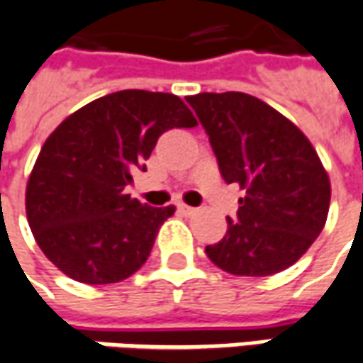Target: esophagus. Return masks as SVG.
<instances>
[{"mask_svg": "<svg viewBox=\"0 0 363 363\" xmlns=\"http://www.w3.org/2000/svg\"><path fill=\"white\" fill-rule=\"evenodd\" d=\"M179 206V211H181L182 214H194L196 213V208H192V206H189V204H184V202H181V204H177Z\"/></svg>", "mask_w": 363, "mask_h": 363, "instance_id": "34e87169", "label": "esophagus"}]
</instances>
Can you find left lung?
I'll return each mask as SVG.
<instances>
[{
  "label": "left lung",
  "instance_id": "obj_1",
  "mask_svg": "<svg viewBox=\"0 0 363 363\" xmlns=\"http://www.w3.org/2000/svg\"><path fill=\"white\" fill-rule=\"evenodd\" d=\"M213 145L228 184L244 191L236 220L206 256L234 276L282 272L322 233L330 179L302 130L264 101L238 93L186 97Z\"/></svg>",
  "mask_w": 363,
  "mask_h": 363
}]
</instances>
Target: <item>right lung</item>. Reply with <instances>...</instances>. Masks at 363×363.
I'll use <instances>...</instances> for the list:
<instances>
[{"mask_svg": "<svg viewBox=\"0 0 363 363\" xmlns=\"http://www.w3.org/2000/svg\"><path fill=\"white\" fill-rule=\"evenodd\" d=\"M196 125L181 97L143 89L111 93L69 115L43 143L26 189L27 223L47 258L83 284L135 274L174 206L130 199V172L145 171L164 130Z\"/></svg>", "mask_w": 363, "mask_h": 363, "instance_id": "1", "label": "right lung"}]
</instances>
